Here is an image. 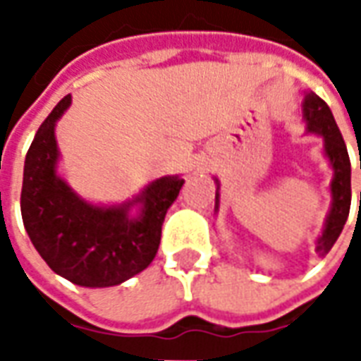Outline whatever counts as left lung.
Returning <instances> with one entry per match:
<instances>
[{
    "label": "left lung",
    "instance_id": "1",
    "mask_svg": "<svg viewBox=\"0 0 361 361\" xmlns=\"http://www.w3.org/2000/svg\"><path fill=\"white\" fill-rule=\"evenodd\" d=\"M303 118L307 121V129L313 133H319L325 141V154L331 160L334 170L331 193H333V207L326 216L325 230L317 240L319 257H325L331 251L334 242L338 240L342 228L346 224L350 212V201H352V188H350V157L346 150V142L342 139L341 129L333 118V111L323 98H319L315 92H310L303 102ZM361 170V160H360ZM361 197V193H360ZM361 204V203H360ZM216 209H219V193H216Z\"/></svg>",
    "mask_w": 361,
    "mask_h": 361
}]
</instances>
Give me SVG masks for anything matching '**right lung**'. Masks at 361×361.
<instances>
[{
    "mask_svg": "<svg viewBox=\"0 0 361 361\" xmlns=\"http://www.w3.org/2000/svg\"><path fill=\"white\" fill-rule=\"evenodd\" d=\"M69 104L71 94L59 100L28 149L20 214L30 242L51 271L79 286H116L152 263L166 211L185 180L160 178L121 207L85 203L56 173L54 127ZM135 202L142 203V214L131 219L128 209Z\"/></svg>",
    "mask_w": 361,
    "mask_h": 361,
    "instance_id": "obj_1",
    "label": "right lung"
}]
</instances>
